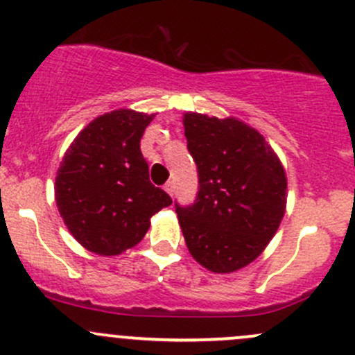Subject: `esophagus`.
Returning a JSON list of instances; mask_svg holds the SVG:
<instances>
[{"label": "esophagus", "instance_id": "esophagus-1", "mask_svg": "<svg viewBox=\"0 0 355 355\" xmlns=\"http://www.w3.org/2000/svg\"><path fill=\"white\" fill-rule=\"evenodd\" d=\"M164 191H166L170 196H173V192H175V184H173V182H166V184H164Z\"/></svg>", "mask_w": 355, "mask_h": 355}]
</instances>
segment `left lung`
<instances>
[{
	"instance_id": "8db88e82",
	"label": "left lung",
	"mask_w": 355,
	"mask_h": 355,
	"mask_svg": "<svg viewBox=\"0 0 355 355\" xmlns=\"http://www.w3.org/2000/svg\"><path fill=\"white\" fill-rule=\"evenodd\" d=\"M184 127L199 191L191 206L175 202L178 223L199 264L232 273L277 234L287 204L285 170L263 135L237 118L185 113Z\"/></svg>"
}]
</instances>
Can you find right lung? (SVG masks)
Listing matches in <instances>:
<instances>
[{"label":"right lung","mask_w":355,"mask_h":355,"mask_svg":"<svg viewBox=\"0 0 355 355\" xmlns=\"http://www.w3.org/2000/svg\"><path fill=\"white\" fill-rule=\"evenodd\" d=\"M155 114L114 110L92 120L63 156L55 182L60 214L75 241L116 256L144 239L171 198L149 180L141 139Z\"/></svg>","instance_id":"add662e5"}]
</instances>
